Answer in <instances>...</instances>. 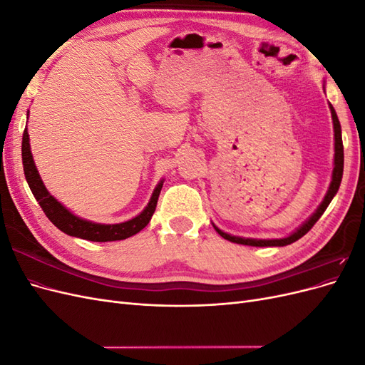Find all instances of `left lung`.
I'll return each instance as SVG.
<instances>
[{
  "mask_svg": "<svg viewBox=\"0 0 365 365\" xmlns=\"http://www.w3.org/2000/svg\"><path fill=\"white\" fill-rule=\"evenodd\" d=\"M330 108V114H332V120H334V132H335V158H334V172H332V181H330L329 185V190L324 196L323 202L319 204V207L317 208V212L309 217L306 222L300 227L297 228L292 235H289L288 237H283V239H245V237H239V236H231L228 233H224L222 230H219L215 224V230L217 233L222 236L224 239L230 240V242H235V244H240V245H251V247H284V245H289L292 242L298 240L300 237H303L309 230H311L317 220L322 217V215L324 213V210L327 208V205L330 204V201L334 200V196L336 195L338 189H339V184L342 180V170H344V148H342V138H341V125H339V120L338 115L335 113L334 106L329 103Z\"/></svg>",
  "mask_w": 365,
  "mask_h": 365,
  "instance_id": "1",
  "label": "left lung"
}]
</instances>
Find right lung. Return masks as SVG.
<instances>
[{
  "label": "right lung",
  "instance_id": "1",
  "mask_svg": "<svg viewBox=\"0 0 365 365\" xmlns=\"http://www.w3.org/2000/svg\"><path fill=\"white\" fill-rule=\"evenodd\" d=\"M23 165H24V175L29 182L30 190L33 196L36 197V201L43 210V213L47 215V217L51 220V222L61 231H63L65 235L81 237L85 240H91V242L123 240L137 235L138 231H141L149 224L153 212H155L158 196L164 182V180L158 182L155 190H153L150 196L149 204L134 219L126 220V222H121V224H96V222H91V220L77 217L76 215L68 212V210L65 208L56 197L48 193V190L46 189V185H43L41 176L38 173L35 161H33L27 128L24 129V134H23Z\"/></svg>",
  "mask_w": 365,
  "mask_h": 365
}]
</instances>
